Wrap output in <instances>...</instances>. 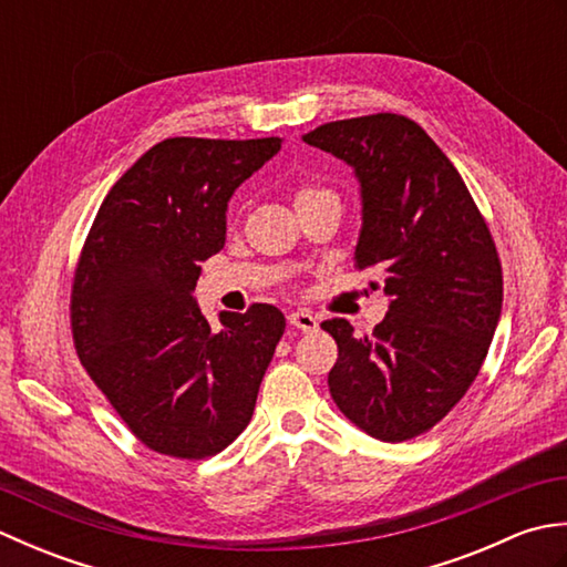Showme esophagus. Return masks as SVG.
Listing matches in <instances>:
<instances>
[{
	"label": "esophagus",
	"mask_w": 567,
	"mask_h": 567,
	"mask_svg": "<svg viewBox=\"0 0 567 567\" xmlns=\"http://www.w3.org/2000/svg\"><path fill=\"white\" fill-rule=\"evenodd\" d=\"M287 319H290V323H292L295 329L305 331V333H311V331L319 329V319L311 315V311H307V309H297Z\"/></svg>",
	"instance_id": "esophagus-1"
}]
</instances>
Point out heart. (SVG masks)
<instances>
[{
	"label": "heart",
	"mask_w": 567,
	"mask_h": 567,
	"mask_svg": "<svg viewBox=\"0 0 567 567\" xmlns=\"http://www.w3.org/2000/svg\"><path fill=\"white\" fill-rule=\"evenodd\" d=\"M319 195H331L329 189H323V187H302L297 192V202H302V199H309V197H319Z\"/></svg>",
	"instance_id": "heart-1"
}]
</instances>
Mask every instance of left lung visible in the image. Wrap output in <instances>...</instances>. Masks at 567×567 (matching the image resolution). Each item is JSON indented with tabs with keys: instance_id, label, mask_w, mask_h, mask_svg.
<instances>
[{
	"instance_id": "obj_1",
	"label": "left lung",
	"mask_w": 567,
	"mask_h": 567,
	"mask_svg": "<svg viewBox=\"0 0 567 567\" xmlns=\"http://www.w3.org/2000/svg\"><path fill=\"white\" fill-rule=\"evenodd\" d=\"M302 138L355 171V268L380 265L390 297L370 336L355 339L346 319L321 323L339 346L331 396L370 436L409 441L436 426L483 368L502 311L495 240L461 173L412 118L355 116Z\"/></svg>"
}]
</instances>
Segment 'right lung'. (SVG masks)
<instances>
[{
  "label": "right lung",
  "mask_w": 567,
  "mask_h": 567,
  "mask_svg": "<svg viewBox=\"0 0 567 567\" xmlns=\"http://www.w3.org/2000/svg\"><path fill=\"white\" fill-rule=\"evenodd\" d=\"M280 138H165L104 197L70 295L72 341L131 433L163 455L202 461L248 426L285 315L221 311L195 297L199 262L224 248L228 199Z\"/></svg>",
  "instance_id": "1"
}]
</instances>
